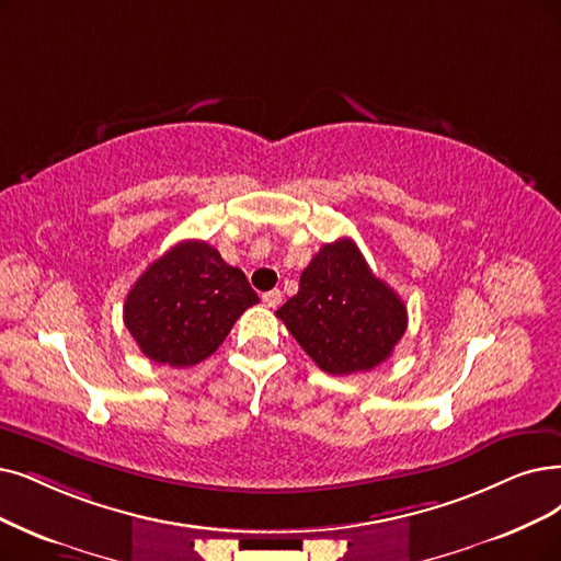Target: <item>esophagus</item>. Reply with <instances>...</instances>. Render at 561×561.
Listing matches in <instances>:
<instances>
[{"label": "esophagus", "mask_w": 561, "mask_h": 561, "mask_svg": "<svg viewBox=\"0 0 561 561\" xmlns=\"http://www.w3.org/2000/svg\"><path fill=\"white\" fill-rule=\"evenodd\" d=\"M262 304L266 308H278L283 304V293H280V289H272V293H264L262 295Z\"/></svg>", "instance_id": "1"}]
</instances>
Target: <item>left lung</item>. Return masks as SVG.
Masks as SVG:
<instances>
[{"instance_id": "8db88e82", "label": "left lung", "mask_w": 561, "mask_h": 561, "mask_svg": "<svg viewBox=\"0 0 561 561\" xmlns=\"http://www.w3.org/2000/svg\"><path fill=\"white\" fill-rule=\"evenodd\" d=\"M276 316L329 375L364 373L391 356L408 329V308L379 280L352 239L324 243Z\"/></svg>"}]
</instances>
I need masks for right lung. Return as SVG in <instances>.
<instances>
[{
	"instance_id": "add662e5",
	"label": "right lung",
	"mask_w": 561,
	"mask_h": 561,
	"mask_svg": "<svg viewBox=\"0 0 561 561\" xmlns=\"http://www.w3.org/2000/svg\"><path fill=\"white\" fill-rule=\"evenodd\" d=\"M260 299L243 272L207 241H179L147 266L124 301V324L145 356L186 368L226 341Z\"/></svg>"
}]
</instances>
